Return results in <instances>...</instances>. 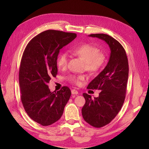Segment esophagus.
<instances>
[{
	"label": "esophagus",
	"instance_id": "1",
	"mask_svg": "<svg viewBox=\"0 0 149 149\" xmlns=\"http://www.w3.org/2000/svg\"><path fill=\"white\" fill-rule=\"evenodd\" d=\"M72 94V95H77L78 94V91L76 90H72L71 91Z\"/></svg>",
	"mask_w": 149,
	"mask_h": 149
}]
</instances>
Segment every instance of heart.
<instances>
[{
  "label": "heart",
  "mask_w": 149,
  "mask_h": 149,
  "mask_svg": "<svg viewBox=\"0 0 149 149\" xmlns=\"http://www.w3.org/2000/svg\"><path fill=\"white\" fill-rule=\"evenodd\" d=\"M70 52L86 61V70L91 74H95L100 72L105 66L107 57L105 54L100 52V49L91 43H83L73 47ZM68 56L66 53H62L57 59V66L59 70H65L67 67ZM69 81L77 86H80L82 81L84 80V76L71 75Z\"/></svg>",
  "instance_id": "obj_1"
}]
</instances>
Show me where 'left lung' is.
I'll return each mask as SVG.
<instances>
[{
    "label": "left lung",
    "instance_id": "obj_1",
    "mask_svg": "<svg viewBox=\"0 0 149 149\" xmlns=\"http://www.w3.org/2000/svg\"><path fill=\"white\" fill-rule=\"evenodd\" d=\"M89 36L102 40L111 50L109 61L88 88L101 90L98 97L91 99L90 95L83 94L86 100L82 108L84 120L95 127L108 124L121 109L124 102L129 75L127 54L118 41L106 34H92Z\"/></svg>",
    "mask_w": 149,
    "mask_h": 149
}]
</instances>
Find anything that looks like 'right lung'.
Masks as SVG:
<instances>
[{
  "mask_svg": "<svg viewBox=\"0 0 149 149\" xmlns=\"http://www.w3.org/2000/svg\"><path fill=\"white\" fill-rule=\"evenodd\" d=\"M76 36L75 33L47 30L34 37L24 51L19 70L21 100L30 118L42 125L58 121L71 96L68 87L52 92L47 84L58 74L60 49Z\"/></svg>",
  "mask_w": 149,
  "mask_h": 149,
  "instance_id": "1",
  "label": "right lung"
}]
</instances>
